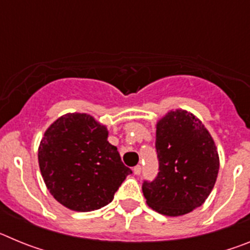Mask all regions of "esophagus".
Segmentation results:
<instances>
[{
  "label": "esophagus",
  "instance_id": "1",
  "mask_svg": "<svg viewBox=\"0 0 250 250\" xmlns=\"http://www.w3.org/2000/svg\"><path fill=\"white\" fill-rule=\"evenodd\" d=\"M134 174H135V175H140V174H141V167H140V165H136V167H134Z\"/></svg>",
  "mask_w": 250,
  "mask_h": 250
}]
</instances>
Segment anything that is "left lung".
Masks as SVG:
<instances>
[{
	"label": "left lung",
	"instance_id": "1",
	"mask_svg": "<svg viewBox=\"0 0 250 250\" xmlns=\"http://www.w3.org/2000/svg\"><path fill=\"white\" fill-rule=\"evenodd\" d=\"M159 174L143 184L146 204L180 216L204 204L219 171V155L204 124L190 111L170 110L156 121Z\"/></svg>",
	"mask_w": 250,
	"mask_h": 250
}]
</instances>
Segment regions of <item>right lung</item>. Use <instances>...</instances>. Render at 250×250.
Listing matches in <instances>:
<instances>
[{
	"label": "right lung",
	"instance_id": "1",
	"mask_svg": "<svg viewBox=\"0 0 250 250\" xmlns=\"http://www.w3.org/2000/svg\"><path fill=\"white\" fill-rule=\"evenodd\" d=\"M109 130L85 112H68L46 129L39 167L55 199L74 211H92L114 199L132 171L107 141Z\"/></svg>",
	"mask_w": 250,
	"mask_h": 250
}]
</instances>
